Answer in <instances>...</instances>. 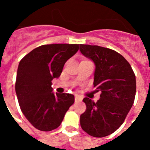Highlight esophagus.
<instances>
[{
  "instance_id": "1",
  "label": "esophagus",
  "mask_w": 150,
  "mask_h": 150,
  "mask_svg": "<svg viewBox=\"0 0 150 150\" xmlns=\"http://www.w3.org/2000/svg\"><path fill=\"white\" fill-rule=\"evenodd\" d=\"M83 100V98L81 96H79L78 95H75V101L76 102H79V101H82Z\"/></svg>"
}]
</instances>
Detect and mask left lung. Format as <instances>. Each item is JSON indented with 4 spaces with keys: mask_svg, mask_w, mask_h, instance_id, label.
Instances as JSON below:
<instances>
[{
    "mask_svg": "<svg viewBox=\"0 0 150 150\" xmlns=\"http://www.w3.org/2000/svg\"><path fill=\"white\" fill-rule=\"evenodd\" d=\"M79 51L95 64L94 87L101 91L97 102L83 98L86 110L80 116V125L92 137H106L121 126L133 105L134 73L126 59L114 50L79 44Z\"/></svg>",
    "mask_w": 150,
    "mask_h": 150,
    "instance_id": "8db88e82",
    "label": "left lung"
}]
</instances>
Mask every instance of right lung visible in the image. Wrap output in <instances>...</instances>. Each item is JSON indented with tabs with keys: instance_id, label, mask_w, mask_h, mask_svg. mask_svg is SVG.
Listing matches in <instances>:
<instances>
[{
	"instance_id": "1",
	"label": "right lung",
	"mask_w": 150,
	"mask_h": 150,
	"mask_svg": "<svg viewBox=\"0 0 150 150\" xmlns=\"http://www.w3.org/2000/svg\"><path fill=\"white\" fill-rule=\"evenodd\" d=\"M79 44L43 45L18 64L16 93L24 116L34 128L50 132L59 126L74 96L54 93L52 80L59 78L65 62L79 50Z\"/></svg>"
}]
</instances>
